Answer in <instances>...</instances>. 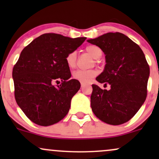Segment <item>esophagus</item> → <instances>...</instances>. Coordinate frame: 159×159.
I'll list each match as a JSON object with an SVG mask.
<instances>
[{"mask_svg": "<svg viewBox=\"0 0 159 159\" xmlns=\"http://www.w3.org/2000/svg\"><path fill=\"white\" fill-rule=\"evenodd\" d=\"M81 87H84V85H86L85 83H84V82H81Z\"/></svg>", "mask_w": 159, "mask_h": 159, "instance_id": "34e87169", "label": "esophagus"}]
</instances>
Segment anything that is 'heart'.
Returning a JSON list of instances; mask_svg holds the SVG:
<instances>
[{
  "instance_id": "1",
  "label": "heart",
  "mask_w": 159,
  "mask_h": 159,
  "mask_svg": "<svg viewBox=\"0 0 159 159\" xmlns=\"http://www.w3.org/2000/svg\"><path fill=\"white\" fill-rule=\"evenodd\" d=\"M85 51L88 53L95 60H98L102 55V52L101 48H98L96 45H88L85 48ZM76 61H77V54L76 52H69L66 56V64L70 68H73L75 66ZM97 71L94 69L90 70H83V69H78L73 73V78L75 79L78 80L79 81L87 83L90 81L95 76L97 75Z\"/></svg>"
}]
</instances>
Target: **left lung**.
I'll return each mask as SVG.
<instances>
[{"mask_svg":"<svg viewBox=\"0 0 159 159\" xmlns=\"http://www.w3.org/2000/svg\"><path fill=\"white\" fill-rule=\"evenodd\" d=\"M88 43L97 45L105 54V69L96 78L108 83L109 90L93 84L90 105L102 121L120 125L130 120L147 96L149 66L140 46L121 33H107Z\"/></svg>","mask_w":159,"mask_h":159,"instance_id":"8db88e82","label":"left lung"}]
</instances>
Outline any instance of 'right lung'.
Masks as SVG:
<instances>
[{
    "label": "right lung",
    "instance_id": "1",
    "mask_svg": "<svg viewBox=\"0 0 159 159\" xmlns=\"http://www.w3.org/2000/svg\"><path fill=\"white\" fill-rule=\"evenodd\" d=\"M86 39L44 34L21 52L12 69L14 94L18 105L33 123L48 126L68 114L71 99L81 84L78 80L69 79L66 56Z\"/></svg>",
    "mask_w": 159,
    "mask_h": 159
}]
</instances>
